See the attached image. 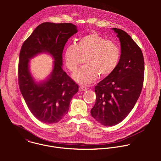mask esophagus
I'll use <instances>...</instances> for the list:
<instances>
[{"label": "esophagus", "mask_w": 161, "mask_h": 161, "mask_svg": "<svg viewBox=\"0 0 161 161\" xmlns=\"http://www.w3.org/2000/svg\"><path fill=\"white\" fill-rule=\"evenodd\" d=\"M87 88L84 86H80L79 87V91H87Z\"/></svg>", "instance_id": "34e87169"}]
</instances>
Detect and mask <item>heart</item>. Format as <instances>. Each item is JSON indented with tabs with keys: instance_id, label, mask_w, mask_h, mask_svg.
<instances>
[{
	"instance_id": "heart-1",
	"label": "heart",
	"mask_w": 161,
	"mask_h": 161,
	"mask_svg": "<svg viewBox=\"0 0 161 161\" xmlns=\"http://www.w3.org/2000/svg\"><path fill=\"white\" fill-rule=\"evenodd\" d=\"M85 56L86 64L73 75L74 79L83 84L93 82L98 75L102 77L109 75L118 65L120 57L118 46L112 41L106 40L97 32L87 34L76 44H70L64 51L66 68L75 72Z\"/></svg>"
}]
</instances>
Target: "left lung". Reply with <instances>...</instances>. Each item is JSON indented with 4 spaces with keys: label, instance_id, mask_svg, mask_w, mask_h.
Instances as JSON below:
<instances>
[{
    "label": "left lung",
    "instance_id": "8db88e82",
    "mask_svg": "<svg viewBox=\"0 0 161 161\" xmlns=\"http://www.w3.org/2000/svg\"><path fill=\"white\" fill-rule=\"evenodd\" d=\"M121 45L119 62L112 74L95 87L92 116L104 126L123 121L135 107L142 91L144 61L141 49L125 31L114 28Z\"/></svg>",
    "mask_w": 161,
    "mask_h": 161
}]
</instances>
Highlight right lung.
I'll use <instances>...</instances> for the list:
<instances>
[{
	"label": "right lung",
	"mask_w": 161,
	"mask_h": 161,
	"mask_svg": "<svg viewBox=\"0 0 161 161\" xmlns=\"http://www.w3.org/2000/svg\"><path fill=\"white\" fill-rule=\"evenodd\" d=\"M77 32L72 23L45 22L38 25L22 46L18 68L20 92L31 114L45 123H55L68 112L78 85L62 68L63 51L68 39ZM48 53L55 61L45 81L36 83L29 71V59Z\"/></svg>",
	"instance_id": "obj_1"
}]
</instances>
